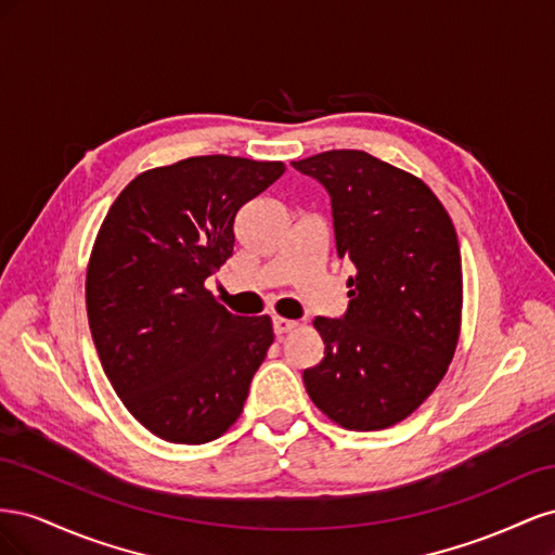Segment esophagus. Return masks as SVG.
<instances>
[{"label":"esophagus","instance_id":"1","mask_svg":"<svg viewBox=\"0 0 555 555\" xmlns=\"http://www.w3.org/2000/svg\"><path fill=\"white\" fill-rule=\"evenodd\" d=\"M273 328H275V335L278 338H282L284 333H289L296 328V322L294 319H284V317H273Z\"/></svg>","mask_w":555,"mask_h":555}]
</instances>
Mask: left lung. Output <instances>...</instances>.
<instances>
[{
    "label": "left lung",
    "instance_id": "1",
    "mask_svg": "<svg viewBox=\"0 0 555 555\" xmlns=\"http://www.w3.org/2000/svg\"><path fill=\"white\" fill-rule=\"evenodd\" d=\"M292 164L326 188L335 249L357 268L347 312L314 319L324 359L304 371L306 391L343 428H389L433 393L456 351V229L426 182L363 150Z\"/></svg>",
    "mask_w": 555,
    "mask_h": 555
}]
</instances>
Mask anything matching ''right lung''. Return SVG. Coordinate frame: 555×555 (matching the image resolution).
<instances>
[{
  "label": "right lung",
  "mask_w": 555,
  "mask_h": 555,
  "mask_svg": "<svg viewBox=\"0 0 555 555\" xmlns=\"http://www.w3.org/2000/svg\"><path fill=\"white\" fill-rule=\"evenodd\" d=\"M282 173V162L227 155L159 166L127 184L96 233V354L131 416L166 442L204 444L236 424L273 343L271 317L231 314L206 280L233 255L238 210Z\"/></svg>",
  "instance_id": "add662e5"
}]
</instances>
